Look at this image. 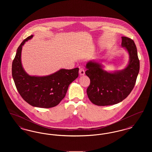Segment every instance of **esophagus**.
I'll use <instances>...</instances> for the list:
<instances>
[{
	"instance_id": "obj_1",
	"label": "esophagus",
	"mask_w": 152,
	"mask_h": 152,
	"mask_svg": "<svg viewBox=\"0 0 152 152\" xmlns=\"http://www.w3.org/2000/svg\"><path fill=\"white\" fill-rule=\"evenodd\" d=\"M79 75L80 76H83L85 75V71L83 68H80L79 69Z\"/></svg>"
}]
</instances>
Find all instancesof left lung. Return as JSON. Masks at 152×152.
Here are the masks:
<instances>
[{"label": "left lung", "instance_id": "8db88e82", "mask_svg": "<svg viewBox=\"0 0 152 152\" xmlns=\"http://www.w3.org/2000/svg\"><path fill=\"white\" fill-rule=\"evenodd\" d=\"M121 47L128 53L129 61L122 70L107 71L102 61L89 60L86 74L91 83L87 94L90 101L99 106L118 104L130 94L134 87L140 70L137 48L133 40L122 36Z\"/></svg>", "mask_w": 152, "mask_h": 152}]
</instances>
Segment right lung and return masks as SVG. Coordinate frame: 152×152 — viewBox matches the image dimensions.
<instances>
[{"label": "right lung", "mask_w": 152, "mask_h": 152, "mask_svg": "<svg viewBox=\"0 0 152 152\" xmlns=\"http://www.w3.org/2000/svg\"><path fill=\"white\" fill-rule=\"evenodd\" d=\"M34 35L23 41L18 47L12 65V75L16 89L31 105L50 108L58 105L65 97L69 86L79 76V68L60 69L47 76H31L22 65V47Z\"/></svg>", "instance_id": "add662e5"}]
</instances>
